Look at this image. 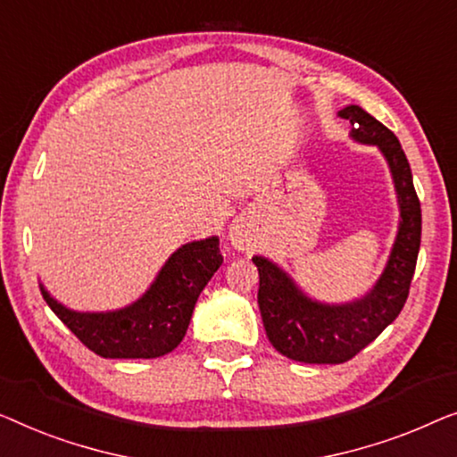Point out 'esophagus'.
Here are the masks:
<instances>
[{
    "mask_svg": "<svg viewBox=\"0 0 457 457\" xmlns=\"http://www.w3.org/2000/svg\"><path fill=\"white\" fill-rule=\"evenodd\" d=\"M229 240H231V244H234L237 250L248 248L250 246L248 229L244 228V226H240V223H234V226L229 228Z\"/></svg>",
    "mask_w": 457,
    "mask_h": 457,
    "instance_id": "esophagus-1",
    "label": "esophagus"
}]
</instances>
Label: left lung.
<instances>
[{
    "mask_svg": "<svg viewBox=\"0 0 457 457\" xmlns=\"http://www.w3.org/2000/svg\"><path fill=\"white\" fill-rule=\"evenodd\" d=\"M339 115L350 120V137L356 143L378 146L387 159L400 204V226L381 278L369 294L345 304L308 298L284 269L265 256H253L259 269L256 298L269 342L279 354L306 364L348 362L394 323L406 304L420 248V201L400 140L362 107L348 105Z\"/></svg>",
    "mask_w": 457,
    "mask_h": 457,
    "instance_id": "left-lung-1",
    "label": "left lung"
}]
</instances>
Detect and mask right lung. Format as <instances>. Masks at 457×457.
<instances>
[{"mask_svg":"<svg viewBox=\"0 0 457 457\" xmlns=\"http://www.w3.org/2000/svg\"><path fill=\"white\" fill-rule=\"evenodd\" d=\"M220 237L188 242L165 261L149 290L130 306L109 312H79L41 294L63 325L103 358H157L186 336L198 295L220 269Z\"/></svg>","mask_w":457,"mask_h":457,"instance_id":"right-lung-1","label":"right lung"}]
</instances>
